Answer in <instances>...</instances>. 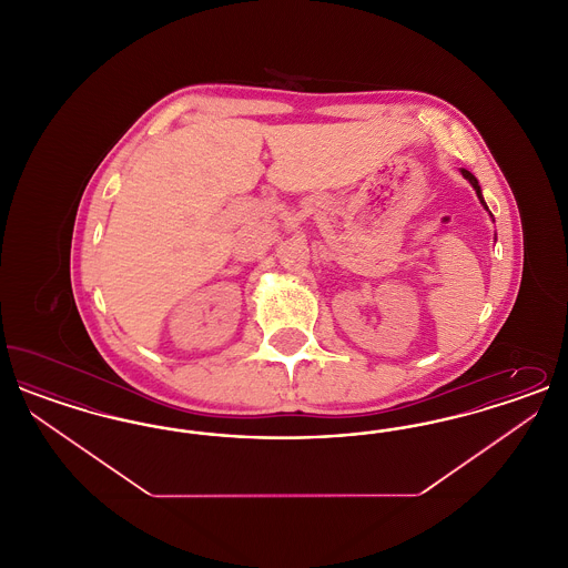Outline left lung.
Masks as SVG:
<instances>
[{"label": "left lung", "mask_w": 568, "mask_h": 568, "mask_svg": "<svg viewBox=\"0 0 568 568\" xmlns=\"http://www.w3.org/2000/svg\"><path fill=\"white\" fill-rule=\"evenodd\" d=\"M462 176H464V179H466V181L473 185V190L477 191V197H479V202L484 204V209L487 211L486 200H484V193H481V187H479V181H477V179H475V176H473L468 170H462ZM487 213H489V211H487ZM489 216L494 215L489 213ZM491 221H494V219H491Z\"/></svg>", "instance_id": "1"}]
</instances>
